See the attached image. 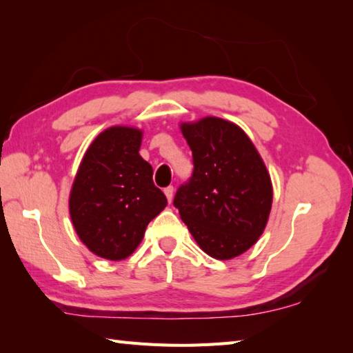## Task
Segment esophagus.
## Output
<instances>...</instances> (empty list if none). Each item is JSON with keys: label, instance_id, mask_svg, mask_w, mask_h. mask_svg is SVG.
I'll return each instance as SVG.
<instances>
[{"label": "esophagus", "instance_id": "obj_1", "mask_svg": "<svg viewBox=\"0 0 353 353\" xmlns=\"http://www.w3.org/2000/svg\"><path fill=\"white\" fill-rule=\"evenodd\" d=\"M164 194H166L168 201L172 202V198H174V187H172V185L166 187V189H164Z\"/></svg>", "mask_w": 353, "mask_h": 353}]
</instances>
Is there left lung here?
<instances>
[{"instance_id":"left-lung-1","label":"left lung","mask_w":353,"mask_h":353,"mask_svg":"<svg viewBox=\"0 0 353 353\" xmlns=\"http://www.w3.org/2000/svg\"><path fill=\"white\" fill-rule=\"evenodd\" d=\"M179 130L194 170L174 205L203 252L216 260L245 254L264 232L273 201L260 152L237 123L222 117L181 122Z\"/></svg>"}]
</instances>
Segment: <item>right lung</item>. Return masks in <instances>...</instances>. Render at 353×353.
Wrapping results in <instances>:
<instances>
[{
	"instance_id": "obj_1",
	"label": "right lung",
	"mask_w": 353,
	"mask_h": 353,
	"mask_svg": "<svg viewBox=\"0 0 353 353\" xmlns=\"http://www.w3.org/2000/svg\"><path fill=\"white\" fill-rule=\"evenodd\" d=\"M143 131L113 125L84 152L69 194L77 236L92 254L110 261L128 258L168 199L152 183V166L139 154Z\"/></svg>"
}]
</instances>
